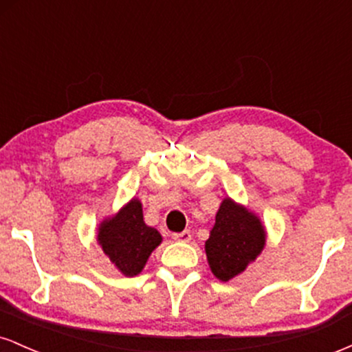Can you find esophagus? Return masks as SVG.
Wrapping results in <instances>:
<instances>
[{"label": "esophagus", "mask_w": 352, "mask_h": 352, "mask_svg": "<svg viewBox=\"0 0 352 352\" xmlns=\"http://www.w3.org/2000/svg\"><path fill=\"white\" fill-rule=\"evenodd\" d=\"M172 238L175 241H182V243H187V241L192 240V233H190L188 230H184V232H180V233H173Z\"/></svg>", "instance_id": "esophagus-1"}]
</instances>
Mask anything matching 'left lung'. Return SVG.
<instances>
[{"mask_svg": "<svg viewBox=\"0 0 352 352\" xmlns=\"http://www.w3.org/2000/svg\"><path fill=\"white\" fill-rule=\"evenodd\" d=\"M266 245V230L256 213L225 197L205 241L208 266L220 281H230L253 263Z\"/></svg>", "mask_w": 352, "mask_h": 352, "instance_id": "1", "label": "left lung"}]
</instances>
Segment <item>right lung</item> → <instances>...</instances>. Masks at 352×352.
Here are the masks:
<instances>
[{"label":"right lung","mask_w":352,"mask_h":352,"mask_svg":"<svg viewBox=\"0 0 352 352\" xmlns=\"http://www.w3.org/2000/svg\"><path fill=\"white\" fill-rule=\"evenodd\" d=\"M98 243L124 276H137L153 250L162 243V235L145 225L142 204L132 199L116 215L100 221Z\"/></svg>","instance_id":"right-lung-1"}]
</instances>
